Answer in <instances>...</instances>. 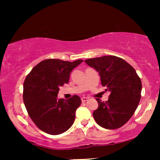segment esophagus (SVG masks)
Returning a JSON list of instances; mask_svg holds the SVG:
<instances>
[{
	"instance_id": "1",
	"label": "esophagus",
	"mask_w": 160,
	"mask_h": 160,
	"mask_svg": "<svg viewBox=\"0 0 160 160\" xmlns=\"http://www.w3.org/2000/svg\"><path fill=\"white\" fill-rule=\"evenodd\" d=\"M89 99L87 98H85V97H83V98H82V102H86V101H87V100H88Z\"/></svg>"
}]
</instances>
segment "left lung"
Returning <instances> with one entry per match:
<instances>
[{"instance_id": "1", "label": "left lung", "mask_w": 160, "mask_h": 160, "mask_svg": "<svg viewBox=\"0 0 160 160\" xmlns=\"http://www.w3.org/2000/svg\"><path fill=\"white\" fill-rule=\"evenodd\" d=\"M84 62L99 73L102 85L111 92L107 101L96 99L98 108L93 112L95 122L108 130L121 128L138 106L141 98V78L132 65L117 56L87 59Z\"/></svg>"}]
</instances>
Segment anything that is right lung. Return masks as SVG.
I'll use <instances>...</instances> for the list:
<instances>
[{
  "instance_id": "1",
  "label": "right lung",
  "mask_w": 160,
  "mask_h": 160,
  "mask_svg": "<svg viewBox=\"0 0 160 160\" xmlns=\"http://www.w3.org/2000/svg\"><path fill=\"white\" fill-rule=\"evenodd\" d=\"M82 62L47 59L36 65L25 78L24 103L30 119L43 132L59 135L73 124L81 98L73 95L65 100L58 99V95L60 87L68 83L72 70Z\"/></svg>"
}]
</instances>
